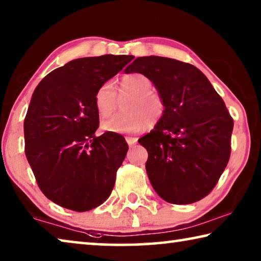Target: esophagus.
<instances>
[{
	"label": "esophagus",
	"instance_id": "1",
	"mask_svg": "<svg viewBox=\"0 0 261 261\" xmlns=\"http://www.w3.org/2000/svg\"><path fill=\"white\" fill-rule=\"evenodd\" d=\"M137 140H138V139L136 138V137H126V143L129 144V146H130V147L134 146L135 144L137 143Z\"/></svg>",
	"mask_w": 261,
	"mask_h": 261
}]
</instances>
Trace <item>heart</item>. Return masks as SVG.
Masks as SVG:
<instances>
[{
  "label": "heart",
  "instance_id": "b5f03b06",
  "mask_svg": "<svg viewBox=\"0 0 261 261\" xmlns=\"http://www.w3.org/2000/svg\"><path fill=\"white\" fill-rule=\"evenodd\" d=\"M119 94H130L125 103V114L114 115L102 122V129L110 134H135L150 124L159 122L166 110L164 98L153 90V82L146 75L132 73L118 82ZM95 108L101 117L109 116L116 108V92L110 84L102 85L95 94Z\"/></svg>",
  "mask_w": 261,
  "mask_h": 261
}]
</instances>
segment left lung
<instances>
[{"mask_svg": "<svg viewBox=\"0 0 261 261\" xmlns=\"http://www.w3.org/2000/svg\"><path fill=\"white\" fill-rule=\"evenodd\" d=\"M153 82L166 110L138 142L147 150L152 187L168 203L189 204L212 192L230 158L233 119L195 66L165 57H139L124 69Z\"/></svg>", "mask_w": 261, "mask_h": 261, "instance_id": "left-lung-1", "label": "left lung"}]
</instances>
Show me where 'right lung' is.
I'll return each instance as SVG.
<instances>
[{
    "instance_id": "add662e5",
    "label": "right lung",
    "mask_w": 261,
    "mask_h": 261,
    "mask_svg": "<svg viewBox=\"0 0 261 261\" xmlns=\"http://www.w3.org/2000/svg\"><path fill=\"white\" fill-rule=\"evenodd\" d=\"M134 56L80 58L48 73L32 94L24 119L25 155L48 200L88 212L111 194L129 146L123 136L96 137L95 94Z\"/></svg>"
}]
</instances>
